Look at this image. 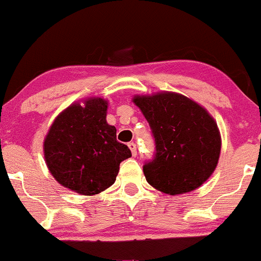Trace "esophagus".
<instances>
[{
    "label": "esophagus",
    "mask_w": 261,
    "mask_h": 261,
    "mask_svg": "<svg viewBox=\"0 0 261 261\" xmlns=\"http://www.w3.org/2000/svg\"><path fill=\"white\" fill-rule=\"evenodd\" d=\"M128 147H130L131 153H133L134 157H136V155H137V146H136V143L130 142V143H128Z\"/></svg>",
    "instance_id": "1"
}]
</instances>
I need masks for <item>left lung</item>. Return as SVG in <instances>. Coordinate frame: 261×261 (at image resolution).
I'll return each instance as SVG.
<instances>
[{
	"mask_svg": "<svg viewBox=\"0 0 261 261\" xmlns=\"http://www.w3.org/2000/svg\"><path fill=\"white\" fill-rule=\"evenodd\" d=\"M155 142L153 160L145 163L148 184L168 195L193 191L216 169L221 135L216 121L196 101L179 93L135 95Z\"/></svg>",
	"mask_w": 261,
	"mask_h": 261,
	"instance_id": "8db88e82",
	"label": "left lung"
}]
</instances>
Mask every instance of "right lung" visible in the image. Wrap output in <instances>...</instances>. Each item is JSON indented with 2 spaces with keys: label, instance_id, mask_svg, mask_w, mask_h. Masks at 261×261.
<instances>
[{
  "label": "right lung",
  "instance_id": "right-lung-1",
  "mask_svg": "<svg viewBox=\"0 0 261 261\" xmlns=\"http://www.w3.org/2000/svg\"><path fill=\"white\" fill-rule=\"evenodd\" d=\"M108 101L88 98L60 113L44 140V157L54 178L81 195H95L112 187L120 163L131 151L116 140L107 122Z\"/></svg>",
  "mask_w": 261,
  "mask_h": 261
}]
</instances>
